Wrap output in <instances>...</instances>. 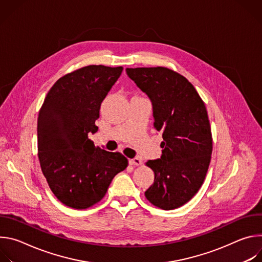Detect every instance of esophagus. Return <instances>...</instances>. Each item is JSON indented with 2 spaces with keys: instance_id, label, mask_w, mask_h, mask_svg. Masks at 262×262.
<instances>
[{
  "instance_id": "obj_1",
  "label": "esophagus",
  "mask_w": 262,
  "mask_h": 262,
  "mask_svg": "<svg viewBox=\"0 0 262 262\" xmlns=\"http://www.w3.org/2000/svg\"><path fill=\"white\" fill-rule=\"evenodd\" d=\"M129 164L132 166H140V165H142V161L139 158H134V159L129 160Z\"/></svg>"
}]
</instances>
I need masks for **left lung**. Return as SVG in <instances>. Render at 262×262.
<instances>
[{
  "label": "left lung",
  "mask_w": 262,
  "mask_h": 262,
  "mask_svg": "<svg viewBox=\"0 0 262 262\" xmlns=\"http://www.w3.org/2000/svg\"><path fill=\"white\" fill-rule=\"evenodd\" d=\"M127 76L152 102L155 127L163 133L161 159L148 161L155 182L147 200L164 210L189 202L205 179L212 152L205 104L194 86L167 67L126 68Z\"/></svg>",
  "instance_id": "8db88e82"
}]
</instances>
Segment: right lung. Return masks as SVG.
<instances>
[{"mask_svg":"<svg viewBox=\"0 0 262 262\" xmlns=\"http://www.w3.org/2000/svg\"><path fill=\"white\" fill-rule=\"evenodd\" d=\"M123 67L89 65L60 78L48 92L37 121L38 158L50 189L64 205L86 209L99 202L123 171L120 152L95 147L89 134L98 127L102 100Z\"/></svg>","mask_w":262,"mask_h":262,"instance_id":"1","label":"right lung"}]
</instances>
